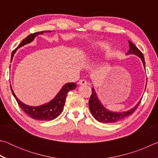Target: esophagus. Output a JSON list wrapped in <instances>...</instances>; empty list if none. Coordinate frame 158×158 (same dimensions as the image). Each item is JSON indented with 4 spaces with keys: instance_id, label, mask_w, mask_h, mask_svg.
Instances as JSON below:
<instances>
[{
    "instance_id": "34e87169",
    "label": "esophagus",
    "mask_w": 158,
    "mask_h": 158,
    "mask_svg": "<svg viewBox=\"0 0 158 158\" xmlns=\"http://www.w3.org/2000/svg\"><path fill=\"white\" fill-rule=\"evenodd\" d=\"M78 84H79V85H86V84H88V82H87L86 80H85V79H81V80H79V81Z\"/></svg>"
}]
</instances>
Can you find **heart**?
Returning <instances> with one entry per match:
<instances>
[{"instance_id":"obj_1","label":"heart","mask_w":158,"mask_h":158,"mask_svg":"<svg viewBox=\"0 0 158 158\" xmlns=\"http://www.w3.org/2000/svg\"><path fill=\"white\" fill-rule=\"evenodd\" d=\"M98 46L100 47L101 49H106L109 47V44L107 43V42H103V43H100L98 44Z\"/></svg>"}]
</instances>
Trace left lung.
Returning a JSON list of instances; mask_svg holds the SVG:
<instances>
[{"label":"left lung","instance_id":"1","mask_svg":"<svg viewBox=\"0 0 158 158\" xmlns=\"http://www.w3.org/2000/svg\"><path fill=\"white\" fill-rule=\"evenodd\" d=\"M129 45H130V50L126 53L128 54H135L141 58L142 60L143 65L144 68H145V60L143 53L141 52V51L135 46V44L132 43L129 40ZM141 99L140 101L132 109H130L127 111L123 112H114L111 111L106 109L105 106L102 105L101 102L98 99L97 93L95 91L94 88L92 89V94L90 95V100L89 102V105L90 108V111L94 116L95 118L101 123H116L120 121H121L125 118L127 117L132 114L134 113V111L136 110V109L138 107L139 105L141 102Z\"/></svg>","mask_w":158,"mask_h":158}]
</instances>
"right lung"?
Masks as SVG:
<instances>
[{"label":"right lung","mask_w":158,"mask_h":158,"mask_svg":"<svg viewBox=\"0 0 158 158\" xmlns=\"http://www.w3.org/2000/svg\"><path fill=\"white\" fill-rule=\"evenodd\" d=\"M45 32H52L51 31H40L37 32V33H32L29 35L28 36L26 37L21 41V43L19 45L17 49L13 51L11 56V62L14 56L15 52L19 47H21L23 45L27 44L30 43L33 40L37 35H42ZM11 87V85H10ZM77 88V85L75 83H68L63 85L62 89L58 92V94L56 95V97L51 100L49 102L44 105H42L41 106H32L25 105L22 102H21L17 98V96L15 95L14 91L11 87V90L13 95L15 98L16 100H17L19 106H20L21 109L25 112V113L30 116L32 118L35 120H37V121H52V120L55 119L57 118L62 112L64 105L65 103V100L67 97V94L69 91L73 90Z\"/></svg>","instance_id":"right-lung-1"}]
</instances>
